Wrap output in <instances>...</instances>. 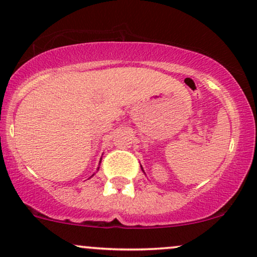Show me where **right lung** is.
<instances>
[{"label":"right lung","instance_id":"right-lung-1","mask_svg":"<svg viewBox=\"0 0 257 257\" xmlns=\"http://www.w3.org/2000/svg\"><path fill=\"white\" fill-rule=\"evenodd\" d=\"M100 163H101V161H100ZM97 170H99V168H97Z\"/></svg>","mask_w":257,"mask_h":257}]
</instances>
